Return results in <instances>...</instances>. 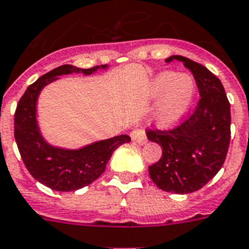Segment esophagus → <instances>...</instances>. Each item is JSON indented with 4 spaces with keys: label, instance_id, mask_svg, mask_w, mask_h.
<instances>
[{
    "label": "esophagus",
    "instance_id": "34e87169",
    "mask_svg": "<svg viewBox=\"0 0 249 249\" xmlns=\"http://www.w3.org/2000/svg\"><path fill=\"white\" fill-rule=\"evenodd\" d=\"M130 137H132V140L136 143H138V145H145L146 142H147V137H146V134L143 130H133L132 133H130Z\"/></svg>",
    "mask_w": 249,
    "mask_h": 249
}]
</instances>
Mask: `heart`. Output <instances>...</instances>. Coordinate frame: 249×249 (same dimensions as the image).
<instances>
[{"label": "heart", "mask_w": 249, "mask_h": 249, "mask_svg": "<svg viewBox=\"0 0 249 249\" xmlns=\"http://www.w3.org/2000/svg\"><path fill=\"white\" fill-rule=\"evenodd\" d=\"M196 85L191 75L160 71L147 86V96L159 100L154 113V124L160 130H171L183 121L192 106Z\"/></svg>", "instance_id": "b5f03b06"}]
</instances>
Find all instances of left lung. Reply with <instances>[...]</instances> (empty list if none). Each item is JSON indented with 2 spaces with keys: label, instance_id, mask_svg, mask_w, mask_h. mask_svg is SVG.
Wrapping results in <instances>:
<instances>
[{
  "label": "left lung",
  "instance_id": "left-lung-1",
  "mask_svg": "<svg viewBox=\"0 0 249 249\" xmlns=\"http://www.w3.org/2000/svg\"><path fill=\"white\" fill-rule=\"evenodd\" d=\"M166 61L183 62L196 79L201 98L178 128L147 132L150 141L162 147V157L149 167V174L162 191L185 195L201 189L223 166L230 145V103L221 81L205 66L178 54Z\"/></svg>",
  "mask_w": 249,
  "mask_h": 249
}]
</instances>
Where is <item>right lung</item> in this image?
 <instances>
[{
	"mask_svg": "<svg viewBox=\"0 0 249 249\" xmlns=\"http://www.w3.org/2000/svg\"><path fill=\"white\" fill-rule=\"evenodd\" d=\"M108 65L81 69L73 65H61L51 70L27 87L19 100L14 116V136L24 166L32 178L57 192H71L98 179L106 170L113 151L130 137L121 134L85 145L79 149H65L49 143L41 134L37 123V98L41 90L60 75L85 74L91 75Z\"/></svg>",
	"mask_w": 249,
	"mask_h": 249,
	"instance_id": "right-lung-1",
	"label": "right lung"
}]
</instances>
